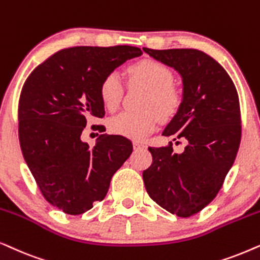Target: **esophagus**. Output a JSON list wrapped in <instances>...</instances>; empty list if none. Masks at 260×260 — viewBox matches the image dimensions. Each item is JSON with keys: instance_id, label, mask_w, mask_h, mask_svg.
<instances>
[{"instance_id": "1", "label": "esophagus", "mask_w": 260, "mask_h": 260, "mask_svg": "<svg viewBox=\"0 0 260 260\" xmlns=\"http://www.w3.org/2000/svg\"><path fill=\"white\" fill-rule=\"evenodd\" d=\"M133 147L134 150H143V148H146V145L144 143H139V141H134Z\"/></svg>"}]
</instances>
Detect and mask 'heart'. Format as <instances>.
Instances as JSON below:
<instances>
[{"mask_svg":"<svg viewBox=\"0 0 260 260\" xmlns=\"http://www.w3.org/2000/svg\"><path fill=\"white\" fill-rule=\"evenodd\" d=\"M132 82L145 86L148 94L144 100L141 112H122L109 121L113 133L141 140L153 132L161 119H169L177 112L179 96L172 88L171 71L165 65L152 59H145L128 68ZM100 96L103 105L110 112L119 108L123 96V83L116 72H110L100 85Z\"/></svg>","mask_w":260,"mask_h":260,"instance_id":"1","label":"heart"}]
</instances>
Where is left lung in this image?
I'll return each instance as SVG.
<instances>
[{"instance_id": "left-lung-1", "label": "left lung", "mask_w": 260, "mask_h": 260, "mask_svg": "<svg viewBox=\"0 0 260 260\" xmlns=\"http://www.w3.org/2000/svg\"><path fill=\"white\" fill-rule=\"evenodd\" d=\"M143 50L174 68L183 81L178 112L162 136L185 141L175 153L172 143L148 147L152 164L143 172L145 188L155 203L179 217L195 215L219 192L237 157L241 139L239 96L226 70L193 48Z\"/></svg>"}]
</instances>
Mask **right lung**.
I'll return each mask as SVG.
<instances>
[{"instance_id": "1", "label": "right lung", "mask_w": 260, "mask_h": 260, "mask_svg": "<svg viewBox=\"0 0 260 260\" xmlns=\"http://www.w3.org/2000/svg\"><path fill=\"white\" fill-rule=\"evenodd\" d=\"M143 54L127 46L64 48L32 71L19 101L23 158L45 200L70 215L105 199L110 179L133 151L121 136L82 141L86 117L105 116L100 85L107 75Z\"/></svg>"}]
</instances>
